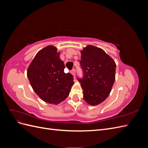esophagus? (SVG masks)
I'll return each instance as SVG.
<instances>
[{"instance_id": "esophagus-1", "label": "esophagus", "mask_w": 148, "mask_h": 148, "mask_svg": "<svg viewBox=\"0 0 148 148\" xmlns=\"http://www.w3.org/2000/svg\"><path fill=\"white\" fill-rule=\"evenodd\" d=\"M70 72H71V73L72 74V75L74 76V77H75V69H72V70H71Z\"/></svg>"}]
</instances>
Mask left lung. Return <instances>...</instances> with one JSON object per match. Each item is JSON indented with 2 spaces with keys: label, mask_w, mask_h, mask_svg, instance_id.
<instances>
[{
  "label": "left lung",
  "mask_w": 148,
  "mask_h": 148,
  "mask_svg": "<svg viewBox=\"0 0 148 148\" xmlns=\"http://www.w3.org/2000/svg\"><path fill=\"white\" fill-rule=\"evenodd\" d=\"M83 77H77L88 104L96 106L109 95L115 78L116 64L102 49L88 46L81 52Z\"/></svg>",
  "instance_id": "8db88e82"
}]
</instances>
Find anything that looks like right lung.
<instances>
[{"label":"right lung","mask_w":148,"mask_h":148,"mask_svg":"<svg viewBox=\"0 0 148 148\" xmlns=\"http://www.w3.org/2000/svg\"><path fill=\"white\" fill-rule=\"evenodd\" d=\"M57 49L48 46L40 51L29 65L27 76L33 90L41 99L59 104L68 97L73 76L65 73L64 62Z\"/></svg>","instance_id":"right-lung-1"}]
</instances>
